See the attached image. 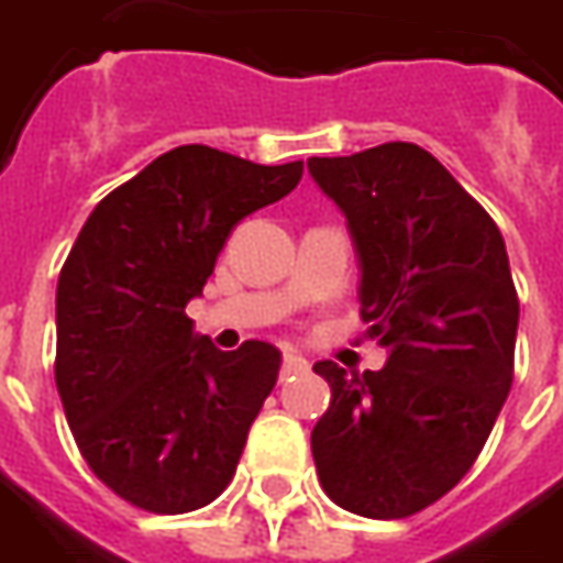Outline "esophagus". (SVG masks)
Instances as JSON below:
<instances>
[{
    "mask_svg": "<svg viewBox=\"0 0 563 563\" xmlns=\"http://www.w3.org/2000/svg\"><path fill=\"white\" fill-rule=\"evenodd\" d=\"M310 365L305 356H298L295 350H286L283 353V365H280V377H292V375H305Z\"/></svg>",
    "mask_w": 563,
    "mask_h": 563,
    "instance_id": "1",
    "label": "esophagus"
}]
</instances>
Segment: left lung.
<instances>
[{
    "instance_id": "left-lung-1",
    "label": "left lung",
    "mask_w": 563,
    "mask_h": 563,
    "mask_svg": "<svg viewBox=\"0 0 563 563\" xmlns=\"http://www.w3.org/2000/svg\"><path fill=\"white\" fill-rule=\"evenodd\" d=\"M347 216L380 372L313 365L332 402L310 432L322 490L365 518L442 500L482 454L515 375L518 292L497 222L415 143L310 158Z\"/></svg>"
}]
</instances>
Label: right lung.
<instances>
[{"mask_svg":"<svg viewBox=\"0 0 563 563\" xmlns=\"http://www.w3.org/2000/svg\"><path fill=\"white\" fill-rule=\"evenodd\" d=\"M305 161L277 167L179 145L106 195L57 280L54 380L90 473L136 509L195 512L234 478L280 350L222 353L191 332L243 216L286 198Z\"/></svg>","mask_w":563,"mask_h":563,"instance_id":"right-lung-1","label":"right lung"}]
</instances>
